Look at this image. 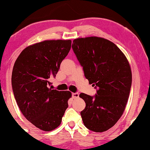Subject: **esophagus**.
I'll use <instances>...</instances> for the list:
<instances>
[{
    "instance_id": "esophagus-1",
    "label": "esophagus",
    "mask_w": 150,
    "mask_h": 150,
    "mask_svg": "<svg viewBox=\"0 0 150 150\" xmlns=\"http://www.w3.org/2000/svg\"><path fill=\"white\" fill-rule=\"evenodd\" d=\"M72 97H73V98H74V99H75V98H79V93H72Z\"/></svg>"
}]
</instances>
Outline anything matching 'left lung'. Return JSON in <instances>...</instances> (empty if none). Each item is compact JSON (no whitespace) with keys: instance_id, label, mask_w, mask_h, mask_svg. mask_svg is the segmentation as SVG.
Returning a JSON list of instances; mask_svg holds the SVG:
<instances>
[{"instance_id":"left-lung-1","label":"left lung","mask_w":150,"mask_h":150,"mask_svg":"<svg viewBox=\"0 0 150 150\" xmlns=\"http://www.w3.org/2000/svg\"><path fill=\"white\" fill-rule=\"evenodd\" d=\"M72 48L89 83L98 88L95 96L80 93L86 102L83 122L89 130L104 132L124 112L132 83L130 64L117 46L103 38L75 39Z\"/></svg>"}]
</instances>
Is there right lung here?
<instances>
[{
    "label": "right lung",
    "instance_id": "right-lung-1",
    "mask_svg": "<svg viewBox=\"0 0 150 150\" xmlns=\"http://www.w3.org/2000/svg\"><path fill=\"white\" fill-rule=\"evenodd\" d=\"M71 47L70 40H44L25 48L14 64L11 83L17 104L26 119L42 131L57 128L68 108L71 92L49 86Z\"/></svg>",
    "mask_w": 150,
    "mask_h": 150
}]
</instances>
